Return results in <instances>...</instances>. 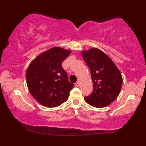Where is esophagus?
<instances>
[{
    "instance_id": "obj_1",
    "label": "esophagus",
    "mask_w": 146,
    "mask_h": 146,
    "mask_svg": "<svg viewBox=\"0 0 146 146\" xmlns=\"http://www.w3.org/2000/svg\"><path fill=\"white\" fill-rule=\"evenodd\" d=\"M79 85H80V83L78 82H77L75 83V86H76V87H78Z\"/></svg>"
}]
</instances>
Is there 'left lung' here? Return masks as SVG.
Instances as JSON below:
<instances>
[{"mask_svg": "<svg viewBox=\"0 0 146 146\" xmlns=\"http://www.w3.org/2000/svg\"><path fill=\"white\" fill-rule=\"evenodd\" d=\"M82 55L90 70L94 90L84 100L92 106L103 108L118 96L122 86L120 72L109 56L98 48L82 51Z\"/></svg>", "mask_w": 146, "mask_h": 146, "instance_id": "left-lung-1", "label": "left lung"}]
</instances>
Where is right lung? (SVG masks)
<instances>
[{"instance_id":"1","label":"right lung","mask_w":146,"mask_h":146,"mask_svg":"<svg viewBox=\"0 0 146 146\" xmlns=\"http://www.w3.org/2000/svg\"><path fill=\"white\" fill-rule=\"evenodd\" d=\"M71 53L60 47L44 52L30 64L26 74L31 95L41 105L54 108L68 99L74 84L68 81L62 63Z\"/></svg>"}]
</instances>
